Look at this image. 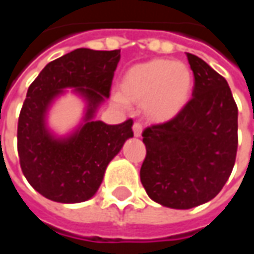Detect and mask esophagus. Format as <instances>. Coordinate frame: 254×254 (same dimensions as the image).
<instances>
[{"label": "esophagus", "mask_w": 254, "mask_h": 254, "mask_svg": "<svg viewBox=\"0 0 254 254\" xmlns=\"http://www.w3.org/2000/svg\"><path fill=\"white\" fill-rule=\"evenodd\" d=\"M141 132H143V125L140 122H134L133 124V133L136 137H140L141 136Z\"/></svg>", "instance_id": "34e87169"}]
</instances>
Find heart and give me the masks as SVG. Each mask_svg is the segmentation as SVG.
<instances>
[{"mask_svg":"<svg viewBox=\"0 0 254 254\" xmlns=\"http://www.w3.org/2000/svg\"><path fill=\"white\" fill-rule=\"evenodd\" d=\"M194 77L187 64L169 59H152L132 65L121 79V93L113 102L127 107V102L141 103L147 118L155 122L173 120L189 104Z\"/></svg>","mask_w":254,"mask_h":254,"instance_id":"1","label":"heart"}]
</instances>
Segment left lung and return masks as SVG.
Instances as JSON below:
<instances>
[{"label": "left lung", "instance_id": "obj_1", "mask_svg": "<svg viewBox=\"0 0 254 254\" xmlns=\"http://www.w3.org/2000/svg\"><path fill=\"white\" fill-rule=\"evenodd\" d=\"M192 97L173 120L145 127L140 180L152 201L191 209L213 199L231 175L238 148V107L226 78L187 53Z\"/></svg>", "mask_w": 254, "mask_h": 254}]
</instances>
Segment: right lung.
I'll use <instances>...</instances> for the list:
<instances>
[{"label":"right lung","instance_id":"add662e5","mask_svg":"<svg viewBox=\"0 0 254 254\" xmlns=\"http://www.w3.org/2000/svg\"><path fill=\"white\" fill-rule=\"evenodd\" d=\"M121 51L79 48L48 63L27 90L17 122L20 168L31 187L51 201H88L100 187L110 161L133 136L132 120L107 125L95 121L110 96ZM74 87L88 102L84 124L67 138L47 130L46 113L55 97Z\"/></svg>","mask_w":254,"mask_h":254}]
</instances>
